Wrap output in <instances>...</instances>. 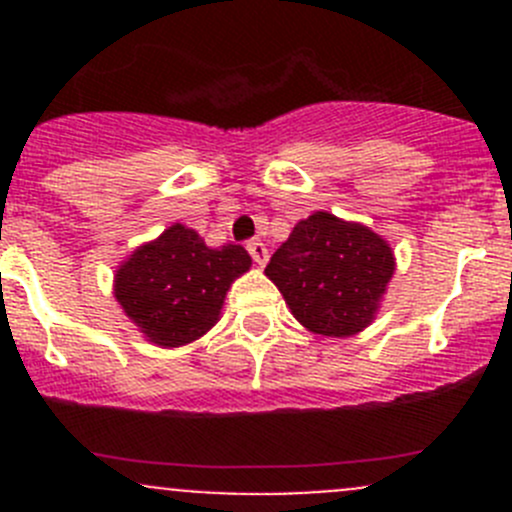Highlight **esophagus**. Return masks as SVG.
<instances>
[{"label":"esophagus","mask_w":512,"mask_h":512,"mask_svg":"<svg viewBox=\"0 0 512 512\" xmlns=\"http://www.w3.org/2000/svg\"><path fill=\"white\" fill-rule=\"evenodd\" d=\"M247 252H250V257L255 260V265H267V257H270V252H267L265 242L262 240H250L247 242Z\"/></svg>","instance_id":"esophagus-1"}]
</instances>
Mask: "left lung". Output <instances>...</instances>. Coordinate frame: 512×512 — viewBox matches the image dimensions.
<instances>
[{"label":"left lung","instance_id":"8db88e82","mask_svg":"<svg viewBox=\"0 0 512 512\" xmlns=\"http://www.w3.org/2000/svg\"><path fill=\"white\" fill-rule=\"evenodd\" d=\"M265 275L309 332L352 337L379 309L394 275V252L369 227L314 213L294 225Z\"/></svg>","mask_w":512,"mask_h":512}]
</instances>
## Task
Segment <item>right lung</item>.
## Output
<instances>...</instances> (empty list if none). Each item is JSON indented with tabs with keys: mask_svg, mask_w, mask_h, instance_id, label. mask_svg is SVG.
<instances>
[{
	"mask_svg": "<svg viewBox=\"0 0 512 512\" xmlns=\"http://www.w3.org/2000/svg\"><path fill=\"white\" fill-rule=\"evenodd\" d=\"M250 265L245 247L210 250L198 232L173 225L118 267L116 299L153 344L180 347L218 322L232 280Z\"/></svg>",
	"mask_w": 512,
	"mask_h": 512,
	"instance_id": "right-lung-1",
	"label": "right lung"
}]
</instances>
